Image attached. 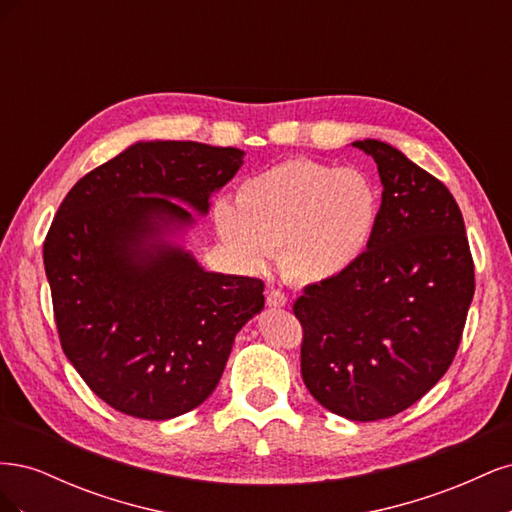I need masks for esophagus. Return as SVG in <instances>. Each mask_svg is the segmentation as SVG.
Listing matches in <instances>:
<instances>
[{"label": "esophagus", "mask_w": 512, "mask_h": 512, "mask_svg": "<svg viewBox=\"0 0 512 512\" xmlns=\"http://www.w3.org/2000/svg\"><path fill=\"white\" fill-rule=\"evenodd\" d=\"M286 303H288V297L286 294L282 292V290H277V288H271L269 292H267V305L269 307H286Z\"/></svg>", "instance_id": "34e87169"}]
</instances>
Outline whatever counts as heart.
<instances>
[{
	"label": "heart",
	"instance_id": "heart-1",
	"mask_svg": "<svg viewBox=\"0 0 512 512\" xmlns=\"http://www.w3.org/2000/svg\"><path fill=\"white\" fill-rule=\"evenodd\" d=\"M378 194L354 168L292 158L247 177L235 207H215V228L245 267L282 250L297 282L335 280L363 258L378 226Z\"/></svg>",
	"mask_w": 512,
	"mask_h": 512
}]
</instances>
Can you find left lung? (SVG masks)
Listing matches in <instances>:
<instances>
[{"mask_svg": "<svg viewBox=\"0 0 512 512\" xmlns=\"http://www.w3.org/2000/svg\"><path fill=\"white\" fill-rule=\"evenodd\" d=\"M378 164L382 203L367 252L294 301L301 374L350 421L410 408L451 367L474 297V262L453 194L399 149L356 141Z\"/></svg>", "mask_w": 512, "mask_h": 512, "instance_id": "obj_1", "label": "left lung"}]
</instances>
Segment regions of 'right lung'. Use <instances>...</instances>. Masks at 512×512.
I'll list each match as a JSON object with an SVG mask.
<instances>
[{"label": "right lung", "mask_w": 512, "mask_h": 512, "mask_svg": "<svg viewBox=\"0 0 512 512\" xmlns=\"http://www.w3.org/2000/svg\"><path fill=\"white\" fill-rule=\"evenodd\" d=\"M245 153L192 141L134 143L59 205L44 241L61 348L108 406L145 421L215 391L235 335L265 307L256 277L205 271L173 239L209 211ZM178 203L175 204L174 200Z\"/></svg>", "instance_id": "add662e5"}]
</instances>
